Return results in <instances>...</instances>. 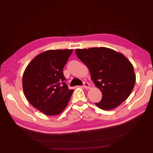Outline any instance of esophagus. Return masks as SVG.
Returning <instances> with one entry per match:
<instances>
[{
  "mask_svg": "<svg viewBox=\"0 0 153 153\" xmlns=\"http://www.w3.org/2000/svg\"><path fill=\"white\" fill-rule=\"evenodd\" d=\"M83 86H84V88H86V89H89L90 88V84L88 82H84V85H83Z\"/></svg>",
  "mask_w": 153,
  "mask_h": 153,
  "instance_id": "obj_1",
  "label": "esophagus"
}]
</instances>
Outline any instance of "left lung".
<instances>
[{"mask_svg": "<svg viewBox=\"0 0 153 153\" xmlns=\"http://www.w3.org/2000/svg\"><path fill=\"white\" fill-rule=\"evenodd\" d=\"M76 53L88 68L91 79L102 94L95 103L103 110H112L130 95L136 83L132 64L122 53L106 47L76 49Z\"/></svg>", "mask_w": 153, "mask_h": 153, "instance_id": "1", "label": "left lung"}]
</instances>
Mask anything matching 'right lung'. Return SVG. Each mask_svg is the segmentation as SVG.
<instances>
[{"label":"right lung","mask_w":153,"mask_h":153,"mask_svg":"<svg viewBox=\"0 0 153 153\" xmlns=\"http://www.w3.org/2000/svg\"><path fill=\"white\" fill-rule=\"evenodd\" d=\"M73 49L48 50L35 56L23 74L25 97L46 115H59L69 101L74 90L65 82L63 69Z\"/></svg>","instance_id":"1"}]
</instances>
